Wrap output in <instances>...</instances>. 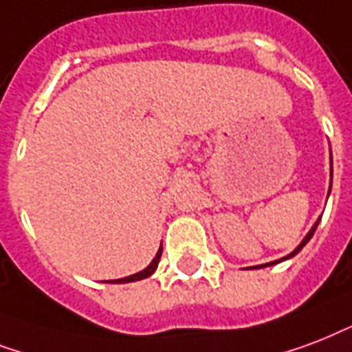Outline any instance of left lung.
<instances>
[{
    "instance_id": "obj_1",
    "label": "left lung",
    "mask_w": 352,
    "mask_h": 352,
    "mask_svg": "<svg viewBox=\"0 0 352 352\" xmlns=\"http://www.w3.org/2000/svg\"><path fill=\"white\" fill-rule=\"evenodd\" d=\"M331 163H332V157H331ZM331 178H332V168H331ZM331 185H332V182H331ZM329 192H331V189H329ZM320 220H321V217H320V219H318V222H316V224L312 226V230H310L309 233H307V236H305L303 241H301V244H299V246L296 248V250H294L292 253H290V255H287V257L279 258V261H274V263H266V264H261V266H255V268H263V266H272V264H277V263H280V261H287V258L294 257V255H296V253H299V252H301V250H303V246H305V244H307V242H309L310 239H312V235H314V231H316V228H318V224H320Z\"/></svg>"
}]
</instances>
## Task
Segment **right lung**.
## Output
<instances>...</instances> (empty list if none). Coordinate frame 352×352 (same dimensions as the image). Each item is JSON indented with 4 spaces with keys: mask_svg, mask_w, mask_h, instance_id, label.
Returning <instances> with one entry per match:
<instances>
[{
    "mask_svg": "<svg viewBox=\"0 0 352 352\" xmlns=\"http://www.w3.org/2000/svg\"><path fill=\"white\" fill-rule=\"evenodd\" d=\"M162 252L163 250L160 248L156 253V257L152 258V263L148 264L145 270H141V272H138V274H133V275H128V277H122V279H111V280H108V283H113V285H117V283H119V285H121V283H133V280H141V279H145V277H151V275L156 272L157 263H160V258H162Z\"/></svg>",
    "mask_w": 352,
    "mask_h": 352,
    "instance_id": "add662e5",
    "label": "right lung"
}]
</instances>
